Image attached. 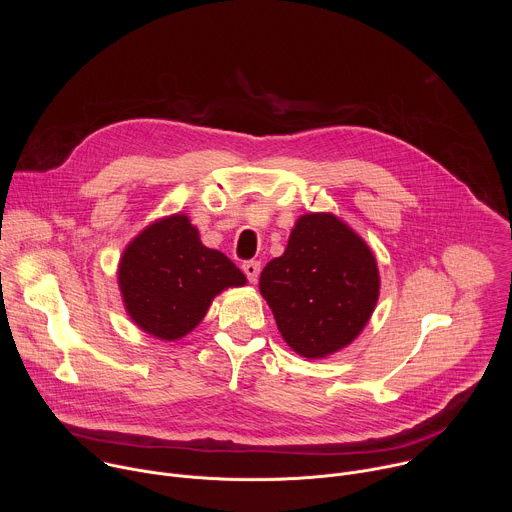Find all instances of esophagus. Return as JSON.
I'll return each instance as SVG.
<instances>
[{
  "label": "esophagus",
  "instance_id": "esophagus-1",
  "mask_svg": "<svg viewBox=\"0 0 512 512\" xmlns=\"http://www.w3.org/2000/svg\"><path fill=\"white\" fill-rule=\"evenodd\" d=\"M259 271H261L259 261H247V263H243V273L247 275V279H249L251 283H255V281H257Z\"/></svg>",
  "mask_w": 512,
  "mask_h": 512
}]
</instances>
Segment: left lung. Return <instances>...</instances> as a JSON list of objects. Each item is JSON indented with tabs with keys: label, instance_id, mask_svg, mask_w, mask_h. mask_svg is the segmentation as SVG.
Returning a JSON list of instances; mask_svg holds the SVG:
<instances>
[{
	"label": "left lung",
	"instance_id": "left-lung-1",
	"mask_svg": "<svg viewBox=\"0 0 512 512\" xmlns=\"http://www.w3.org/2000/svg\"><path fill=\"white\" fill-rule=\"evenodd\" d=\"M379 289L371 247L332 212L302 214L259 277L283 340L304 358L346 348L371 320Z\"/></svg>",
	"mask_w": 512,
	"mask_h": 512
}]
</instances>
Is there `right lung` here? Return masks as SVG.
<instances>
[{
  "instance_id": "add662e5",
  "label": "right lung",
  "mask_w": 512,
  "mask_h": 512,
  "mask_svg": "<svg viewBox=\"0 0 512 512\" xmlns=\"http://www.w3.org/2000/svg\"><path fill=\"white\" fill-rule=\"evenodd\" d=\"M117 283L131 322L160 340H180L206 316L212 300L247 283L221 251L202 245L182 212L158 218L125 247Z\"/></svg>"
}]
</instances>
